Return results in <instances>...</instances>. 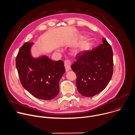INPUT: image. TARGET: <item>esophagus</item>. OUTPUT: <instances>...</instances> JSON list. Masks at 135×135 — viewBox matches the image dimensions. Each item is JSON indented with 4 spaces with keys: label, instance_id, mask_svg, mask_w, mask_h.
Wrapping results in <instances>:
<instances>
[{
    "label": "esophagus",
    "instance_id": "obj_1",
    "mask_svg": "<svg viewBox=\"0 0 135 135\" xmlns=\"http://www.w3.org/2000/svg\"><path fill=\"white\" fill-rule=\"evenodd\" d=\"M65 67L66 68V71H69L70 69V65H71V62L68 60H66L64 62Z\"/></svg>",
    "mask_w": 135,
    "mask_h": 135
}]
</instances>
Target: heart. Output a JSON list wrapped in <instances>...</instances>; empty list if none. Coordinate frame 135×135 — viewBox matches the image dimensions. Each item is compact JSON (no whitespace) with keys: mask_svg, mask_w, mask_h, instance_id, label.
Returning <instances> with one entry per match:
<instances>
[{"mask_svg":"<svg viewBox=\"0 0 135 135\" xmlns=\"http://www.w3.org/2000/svg\"><path fill=\"white\" fill-rule=\"evenodd\" d=\"M86 47V44H84V45H82V46H81V49H84Z\"/></svg>","mask_w":135,"mask_h":135,"instance_id":"1","label":"heart"}]
</instances>
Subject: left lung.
Returning a JSON list of instances; mask_svg holds the SVG:
<instances>
[{"mask_svg":"<svg viewBox=\"0 0 135 135\" xmlns=\"http://www.w3.org/2000/svg\"><path fill=\"white\" fill-rule=\"evenodd\" d=\"M113 56L112 47L105 38L98 46L76 55L71 68L76 75V85L81 94L90 97L105 89L113 73Z\"/></svg>","mask_w":135,"mask_h":135,"instance_id":"left-lung-1","label":"left lung"}]
</instances>
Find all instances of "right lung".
I'll list each match as a JSON object with an SVG mask.
<instances>
[{
  "label": "right lung",
  "mask_w": 135,
  "mask_h": 135,
  "mask_svg": "<svg viewBox=\"0 0 135 135\" xmlns=\"http://www.w3.org/2000/svg\"><path fill=\"white\" fill-rule=\"evenodd\" d=\"M33 43H26L16 57V67L23 87L35 97L51 100L59 92V83L66 70L62 60L52 61L46 56L33 58Z\"/></svg>",
  "instance_id": "right-lung-1"
}]
</instances>
